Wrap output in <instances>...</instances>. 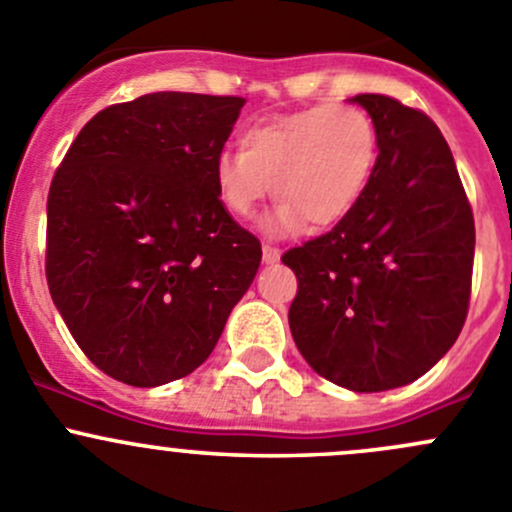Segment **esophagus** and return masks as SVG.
Here are the masks:
<instances>
[{
	"label": "esophagus",
	"instance_id": "esophagus-1",
	"mask_svg": "<svg viewBox=\"0 0 512 512\" xmlns=\"http://www.w3.org/2000/svg\"><path fill=\"white\" fill-rule=\"evenodd\" d=\"M262 260H265L267 265H272V262L280 260V247H275V245H270V242H265V245H262Z\"/></svg>",
	"mask_w": 512,
	"mask_h": 512
}]
</instances>
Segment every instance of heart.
Returning a JSON list of instances; mask_svg holds the SVG:
<instances>
[{
	"label": "heart",
	"mask_w": 512,
	"mask_h": 512,
	"mask_svg": "<svg viewBox=\"0 0 512 512\" xmlns=\"http://www.w3.org/2000/svg\"><path fill=\"white\" fill-rule=\"evenodd\" d=\"M376 163V128L364 108L319 103L245 128L240 153L215 158L213 183L232 218H250L270 193L280 200L270 230L307 220L337 225L359 203Z\"/></svg>",
	"instance_id": "obj_1"
}]
</instances>
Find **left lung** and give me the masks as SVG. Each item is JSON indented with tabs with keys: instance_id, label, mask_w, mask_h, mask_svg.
I'll list each match as a JSON object with an SVG mask.
<instances>
[{
	"instance_id": "obj_1",
	"label": "left lung",
	"mask_w": 512,
	"mask_h": 512,
	"mask_svg": "<svg viewBox=\"0 0 512 512\" xmlns=\"http://www.w3.org/2000/svg\"><path fill=\"white\" fill-rule=\"evenodd\" d=\"M352 101L376 128L369 185L347 218L282 262L297 277L289 329L307 364L371 394L416 381L458 339L476 225L436 123L384 94Z\"/></svg>"
}]
</instances>
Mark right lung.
I'll return each instance as SVG.
<instances>
[{
	"label": "right lung",
	"instance_id": "add662e5",
	"mask_svg": "<svg viewBox=\"0 0 512 512\" xmlns=\"http://www.w3.org/2000/svg\"><path fill=\"white\" fill-rule=\"evenodd\" d=\"M245 98L158 91L98 111L46 200V282L81 352L128 386L198 369L262 247L218 200Z\"/></svg>",
	"mask_w": 512,
	"mask_h": 512
}]
</instances>
